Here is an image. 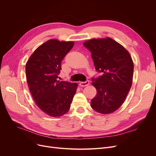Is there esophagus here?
Returning a JSON list of instances; mask_svg holds the SVG:
<instances>
[{
	"mask_svg": "<svg viewBox=\"0 0 156 156\" xmlns=\"http://www.w3.org/2000/svg\"><path fill=\"white\" fill-rule=\"evenodd\" d=\"M90 84V81H85V82H80V85L81 86V87H86V86H87V85H88Z\"/></svg>",
	"mask_w": 156,
	"mask_h": 156,
	"instance_id": "1",
	"label": "esophagus"
}]
</instances>
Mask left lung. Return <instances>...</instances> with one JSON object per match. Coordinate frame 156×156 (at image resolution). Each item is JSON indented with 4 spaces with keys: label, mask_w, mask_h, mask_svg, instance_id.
<instances>
[{
    "label": "left lung",
    "mask_w": 156,
    "mask_h": 156,
    "mask_svg": "<svg viewBox=\"0 0 156 156\" xmlns=\"http://www.w3.org/2000/svg\"><path fill=\"white\" fill-rule=\"evenodd\" d=\"M83 45L91 52L95 69L102 73L92 79L97 94L91 101V107L101 114L112 113L123 104L132 87V57L123 46L109 37L90 39Z\"/></svg>",
    "instance_id": "obj_1"
}]
</instances>
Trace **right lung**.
Returning a JSON list of instances; mask_svg holds the SVG:
<instances>
[{
  "label": "right lung",
  "instance_id": "1",
  "mask_svg": "<svg viewBox=\"0 0 156 156\" xmlns=\"http://www.w3.org/2000/svg\"><path fill=\"white\" fill-rule=\"evenodd\" d=\"M73 41L51 39L40 45L26 64V77L33 99L48 116L60 117L70 109L78 84L58 80L61 61Z\"/></svg>",
  "mask_w": 156,
  "mask_h": 156
}]
</instances>
